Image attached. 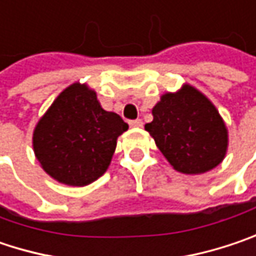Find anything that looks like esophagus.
<instances>
[{"label":"esophagus","instance_id":"obj_1","mask_svg":"<svg viewBox=\"0 0 256 256\" xmlns=\"http://www.w3.org/2000/svg\"><path fill=\"white\" fill-rule=\"evenodd\" d=\"M128 124H130V128H142V120L140 118H138V120H132V122H128Z\"/></svg>","mask_w":256,"mask_h":256}]
</instances>
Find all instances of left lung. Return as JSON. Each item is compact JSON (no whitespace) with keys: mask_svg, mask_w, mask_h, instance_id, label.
<instances>
[{"mask_svg":"<svg viewBox=\"0 0 256 256\" xmlns=\"http://www.w3.org/2000/svg\"><path fill=\"white\" fill-rule=\"evenodd\" d=\"M144 130L168 162L182 174H204L224 159L228 128L212 101L191 85L166 92Z\"/></svg>","mask_w":256,"mask_h":256,"instance_id":"left-lung-1","label":"left lung"}]
</instances>
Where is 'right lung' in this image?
<instances>
[{
    "mask_svg": "<svg viewBox=\"0 0 256 256\" xmlns=\"http://www.w3.org/2000/svg\"><path fill=\"white\" fill-rule=\"evenodd\" d=\"M128 128L118 114L100 106L96 91L75 82L38 120L33 133L34 155L56 181L84 187L107 171L117 138Z\"/></svg>",
    "mask_w": 256,
    "mask_h": 256,
    "instance_id": "1",
    "label": "right lung"
}]
</instances>
